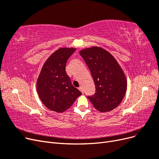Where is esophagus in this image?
I'll return each mask as SVG.
<instances>
[{"mask_svg":"<svg viewBox=\"0 0 159 159\" xmlns=\"http://www.w3.org/2000/svg\"><path fill=\"white\" fill-rule=\"evenodd\" d=\"M79 89V90L81 91V93H84V88H83V87H82V86H80V87L78 88Z\"/></svg>","mask_w":159,"mask_h":159,"instance_id":"esophagus-1","label":"esophagus"}]
</instances>
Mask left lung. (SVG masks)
Segmentation results:
<instances>
[{"instance_id": "left-lung-1", "label": "left lung", "mask_w": 159, "mask_h": 159, "mask_svg": "<svg viewBox=\"0 0 159 159\" xmlns=\"http://www.w3.org/2000/svg\"><path fill=\"white\" fill-rule=\"evenodd\" d=\"M88 66L95 85V93L88 96L93 107L100 112H107L121 103L127 90V80L117 60L99 47L80 51Z\"/></svg>"}]
</instances>
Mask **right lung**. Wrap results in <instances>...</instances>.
Instances as JSON below:
<instances>
[{
    "mask_svg": "<svg viewBox=\"0 0 159 159\" xmlns=\"http://www.w3.org/2000/svg\"><path fill=\"white\" fill-rule=\"evenodd\" d=\"M75 48H60L47 59L37 80V92L46 107L57 113L69 109L81 92L72 85L66 62Z\"/></svg>",
    "mask_w": 159,
    "mask_h": 159,
    "instance_id": "1",
    "label": "right lung"
}]
</instances>
